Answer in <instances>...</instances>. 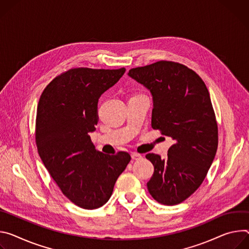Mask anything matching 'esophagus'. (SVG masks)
<instances>
[{
	"label": "esophagus",
	"instance_id": "obj_1",
	"mask_svg": "<svg viewBox=\"0 0 249 249\" xmlns=\"http://www.w3.org/2000/svg\"><path fill=\"white\" fill-rule=\"evenodd\" d=\"M131 158L133 160H141L142 158V155L139 153H131Z\"/></svg>",
	"mask_w": 249,
	"mask_h": 249
}]
</instances>
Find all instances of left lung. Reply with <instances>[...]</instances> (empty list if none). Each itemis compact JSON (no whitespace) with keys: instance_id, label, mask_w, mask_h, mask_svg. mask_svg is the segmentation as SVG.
I'll return each instance as SVG.
<instances>
[{"instance_id":"left-lung-1","label":"left lung","mask_w":249,"mask_h":249,"mask_svg":"<svg viewBox=\"0 0 249 249\" xmlns=\"http://www.w3.org/2000/svg\"><path fill=\"white\" fill-rule=\"evenodd\" d=\"M128 75L152 95V128L174 141L166 159L146 154L154 166L148 192L160 204H180L201 186L216 153L218 131L210 93L194 70L178 62L157 61L132 68Z\"/></svg>"}]
</instances>
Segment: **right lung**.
<instances>
[{
  "instance_id": "add662e5",
  "label": "right lung",
  "mask_w": 249,
  "mask_h": 249,
  "mask_svg": "<svg viewBox=\"0 0 249 249\" xmlns=\"http://www.w3.org/2000/svg\"><path fill=\"white\" fill-rule=\"evenodd\" d=\"M125 68L69 69L55 77L37 105L36 143L50 176L76 206L94 210L112 196L131 157L99 152L90 139L98 123V101Z\"/></svg>"
}]
</instances>
